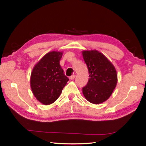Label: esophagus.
Wrapping results in <instances>:
<instances>
[{
  "mask_svg": "<svg viewBox=\"0 0 146 146\" xmlns=\"http://www.w3.org/2000/svg\"><path fill=\"white\" fill-rule=\"evenodd\" d=\"M75 78V75H71L70 77V79H71V80H73L74 78Z\"/></svg>",
  "mask_w": 146,
  "mask_h": 146,
  "instance_id": "esophagus-1",
  "label": "esophagus"
}]
</instances>
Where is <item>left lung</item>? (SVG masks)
Segmentation results:
<instances>
[{"mask_svg": "<svg viewBox=\"0 0 146 146\" xmlns=\"http://www.w3.org/2000/svg\"><path fill=\"white\" fill-rule=\"evenodd\" d=\"M82 56L90 74L87 85L82 88L83 95L94 104L105 102L111 95L117 84L115 66L97 50H84Z\"/></svg>", "mask_w": 146, "mask_h": 146, "instance_id": "obj_1", "label": "left lung"}]
</instances>
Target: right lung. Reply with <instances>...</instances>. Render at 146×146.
Listing matches in <instances>:
<instances>
[{"label": "right lung", "instance_id": "obj_1", "mask_svg": "<svg viewBox=\"0 0 146 146\" xmlns=\"http://www.w3.org/2000/svg\"><path fill=\"white\" fill-rule=\"evenodd\" d=\"M62 51L46 54L33 68L30 86L35 97L44 105L53 103L69 80L60 65Z\"/></svg>", "mask_w": 146, "mask_h": 146}]
</instances>
